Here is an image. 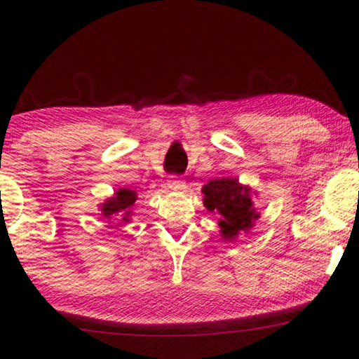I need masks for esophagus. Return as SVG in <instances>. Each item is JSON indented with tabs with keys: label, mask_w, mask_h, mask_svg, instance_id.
<instances>
[{
	"label": "esophagus",
	"mask_w": 359,
	"mask_h": 359,
	"mask_svg": "<svg viewBox=\"0 0 359 359\" xmlns=\"http://www.w3.org/2000/svg\"><path fill=\"white\" fill-rule=\"evenodd\" d=\"M168 187L171 188V190H174V191H182L187 185H185L184 180H180L179 177H175V175H172V177L168 180Z\"/></svg>",
	"instance_id": "1"
}]
</instances>
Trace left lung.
<instances>
[{
	"instance_id": "8db88e82",
	"label": "left lung",
	"mask_w": 359,
	"mask_h": 359,
	"mask_svg": "<svg viewBox=\"0 0 359 359\" xmlns=\"http://www.w3.org/2000/svg\"><path fill=\"white\" fill-rule=\"evenodd\" d=\"M203 203L209 212H217L223 241L233 242L239 234H248L259 214L253 205L252 187L242 185L236 177H218L203 187Z\"/></svg>"
}]
</instances>
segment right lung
<instances>
[{"instance_id": "right-lung-1", "label": "right lung", "mask_w": 359, "mask_h": 359, "mask_svg": "<svg viewBox=\"0 0 359 359\" xmlns=\"http://www.w3.org/2000/svg\"><path fill=\"white\" fill-rule=\"evenodd\" d=\"M137 193L135 190H130V188H118L111 198H107L104 203L100 204L101 215H104L107 220L120 217V224L123 226V224L131 222L133 205H135Z\"/></svg>"}]
</instances>
